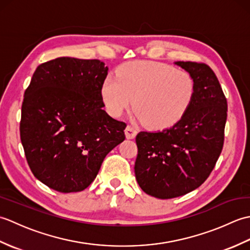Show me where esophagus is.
Returning <instances> with one entry per match:
<instances>
[{
	"label": "esophagus",
	"instance_id": "34e87169",
	"mask_svg": "<svg viewBox=\"0 0 250 250\" xmlns=\"http://www.w3.org/2000/svg\"><path fill=\"white\" fill-rule=\"evenodd\" d=\"M125 137L128 140H133L135 139V136L137 134V131L135 130V128H133V126L131 125H128L125 130Z\"/></svg>",
	"mask_w": 250,
	"mask_h": 250
}]
</instances>
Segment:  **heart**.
Here are the masks:
<instances>
[{
    "instance_id": "b5f03b06",
    "label": "heart",
    "mask_w": 250,
    "mask_h": 250,
    "mask_svg": "<svg viewBox=\"0 0 250 250\" xmlns=\"http://www.w3.org/2000/svg\"><path fill=\"white\" fill-rule=\"evenodd\" d=\"M195 83L183 70L156 61H131L102 83L101 97L107 113L119 117L133 102L137 120L162 130L183 118L192 103Z\"/></svg>"
}]
</instances>
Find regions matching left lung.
Masks as SVG:
<instances>
[{"label": "left lung", "mask_w": 250, "mask_h": 250, "mask_svg": "<svg viewBox=\"0 0 250 250\" xmlns=\"http://www.w3.org/2000/svg\"><path fill=\"white\" fill-rule=\"evenodd\" d=\"M174 63L193 78L192 103L171 128L136 135V180L144 192L158 199L199 188L215 167L225 139L228 104L213 70L204 63Z\"/></svg>", "instance_id": "obj_1"}]
</instances>
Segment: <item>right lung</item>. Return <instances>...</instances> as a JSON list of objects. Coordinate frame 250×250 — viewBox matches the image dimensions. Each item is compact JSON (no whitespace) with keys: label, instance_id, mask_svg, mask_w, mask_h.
<instances>
[{"label":"right lung","instance_id":"obj_1","mask_svg":"<svg viewBox=\"0 0 250 250\" xmlns=\"http://www.w3.org/2000/svg\"><path fill=\"white\" fill-rule=\"evenodd\" d=\"M100 60L60 57L36 67L24 92L20 137L32 173L47 187L78 192L106 155L124 142L125 124L103 109Z\"/></svg>","mask_w":250,"mask_h":250}]
</instances>
